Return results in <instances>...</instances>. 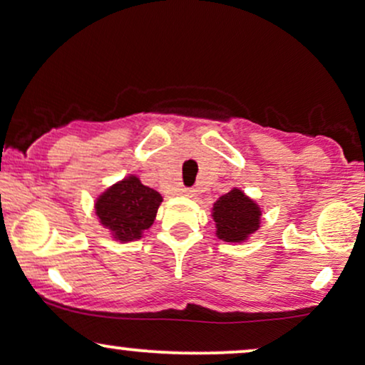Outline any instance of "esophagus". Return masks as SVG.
<instances>
[{
  "instance_id": "esophagus-1",
  "label": "esophagus",
  "mask_w": 365,
  "mask_h": 365,
  "mask_svg": "<svg viewBox=\"0 0 365 365\" xmlns=\"http://www.w3.org/2000/svg\"><path fill=\"white\" fill-rule=\"evenodd\" d=\"M181 195H182V196H187V197H192V196L196 195V191H195V190H190V187H182Z\"/></svg>"
}]
</instances>
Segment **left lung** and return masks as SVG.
<instances>
[{
	"label": "left lung",
	"instance_id": "left-lung-1",
	"mask_svg": "<svg viewBox=\"0 0 365 365\" xmlns=\"http://www.w3.org/2000/svg\"><path fill=\"white\" fill-rule=\"evenodd\" d=\"M259 205L242 190L233 187L213 205L211 217L217 225V237L230 244H242L260 227Z\"/></svg>",
	"mask_w": 365,
	"mask_h": 365
}]
</instances>
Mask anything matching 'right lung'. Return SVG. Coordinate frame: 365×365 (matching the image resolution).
Instances as JSON below:
<instances>
[{
    "label": "right lung",
    "mask_w": 365,
    "mask_h": 365,
    "mask_svg": "<svg viewBox=\"0 0 365 365\" xmlns=\"http://www.w3.org/2000/svg\"><path fill=\"white\" fill-rule=\"evenodd\" d=\"M160 203L159 192L143 186L137 175H128L100 195L94 210L115 240L132 242L152 227Z\"/></svg>",
    "instance_id": "right-lung-1"
}]
</instances>
